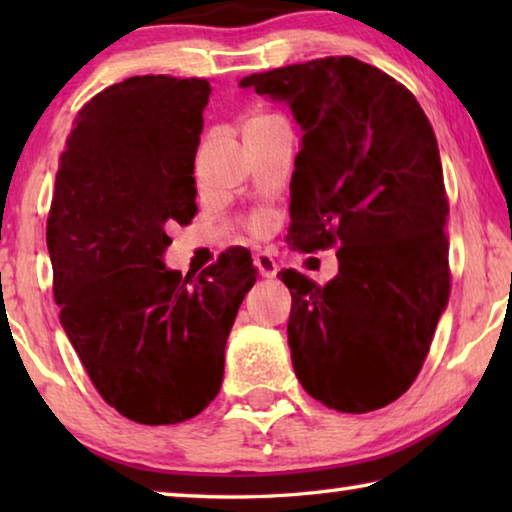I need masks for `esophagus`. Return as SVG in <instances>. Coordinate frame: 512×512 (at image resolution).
<instances>
[{"label": "esophagus", "mask_w": 512, "mask_h": 512, "mask_svg": "<svg viewBox=\"0 0 512 512\" xmlns=\"http://www.w3.org/2000/svg\"><path fill=\"white\" fill-rule=\"evenodd\" d=\"M253 262L257 266V273L262 277H275L277 271H280V266L275 264V259L268 253H255Z\"/></svg>", "instance_id": "34e87169"}]
</instances>
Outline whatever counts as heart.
Listing matches in <instances>:
<instances>
[{
  "instance_id": "b5f03b06",
  "label": "heart",
  "mask_w": 512,
  "mask_h": 512,
  "mask_svg": "<svg viewBox=\"0 0 512 512\" xmlns=\"http://www.w3.org/2000/svg\"><path fill=\"white\" fill-rule=\"evenodd\" d=\"M277 121H282L277 115H273V112L268 110H255L250 112V115L244 117V121H241V133H244V137L253 135V133H259L264 131V128L277 124ZM268 228V216L266 214H253L250 216L248 221V230L255 232V235H259V232H264Z\"/></svg>"
}]
</instances>
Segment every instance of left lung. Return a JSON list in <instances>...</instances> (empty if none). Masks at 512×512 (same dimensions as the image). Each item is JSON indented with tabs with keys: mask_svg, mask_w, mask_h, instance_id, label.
Instances as JSON below:
<instances>
[{
	"mask_svg": "<svg viewBox=\"0 0 512 512\" xmlns=\"http://www.w3.org/2000/svg\"><path fill=\"white\" fill-rule=\"evenodd\" d=\"M239 85L287 101L305 131L287 239L305 253L339 246V275L325 287L282 271L296 377L329 409H381L418 377L452 287L433 128L402 83L352 56Z\"/></svg>",
	"mask_w": 512,
	"mask_h": 512,
	"instance_id": "1",
	"label": "left lung"
}]
</instances>
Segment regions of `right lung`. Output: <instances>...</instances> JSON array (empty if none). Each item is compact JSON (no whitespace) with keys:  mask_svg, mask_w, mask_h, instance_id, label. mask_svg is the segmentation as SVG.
I'll use <instances>...</instances> for the list:
<instances>
[{"mask_svg":"<svg viewBox=\"0 0 512 512\" xmlns=\"http://www.w3.org/2000/svg\"><path fill=\"white\" fill-rule=\"evenodd\" d=\"M207 79L133 76L85 103L47 219L60 325L94 388L124 418L178 424L223 381L225 341L255 284L246 248L196 277L169 271L171 223L196 214Z\"/></svg>","mask_w":512,"mask_h":512,"instance_id":"add662e5","label":"right lung"}]
</instances>
